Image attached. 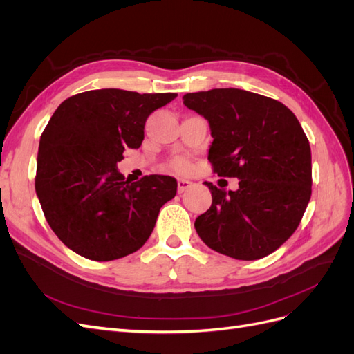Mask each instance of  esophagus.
I'll list each match as a JSON object with an SVG mask.
<instances>
[{
  "instance_id": "esophagus-1",
  "label": "esophagus",
  "mask_w": 354,
  "mask_h": 354,
  "mask_svg": "<svg viewBox=\"0 0 354 354\" xmlns=\"http://www.w3.org/2000/svg\"><path fill=\"white\" fill-rule=\"evenodd\" d=\"M192 186V181L185 180V178H178L177 181V189H178V194H183L185 190H187Z\"/></svg>"
}]
</instances>
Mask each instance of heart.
I'll return each mask as SVG.
<instances>
[{
  "label": "heart",
  "instance_id": "1",
  "mask_svg": "<svg viewBox=\"0 0 354 354\" xmlns=\"http://www.w3.org/2000/svg\"><path fill=\"white\" fill-rule=\"evenodd\" d=\"M173 167H174L177 171H180V173H186V171L190 168V165H189V162H187L186 159H177V160H174Z\"/></svg>",
  "mask_w": 354,
  "mask_h": 354
}]
</instances>
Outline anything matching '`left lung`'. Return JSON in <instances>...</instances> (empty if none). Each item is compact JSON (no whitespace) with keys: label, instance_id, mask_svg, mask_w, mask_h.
Segmentation results:
<instances>
[{"label":"left lung","instance_id":"8db88e82","mask_svg":"<svg viewBox=\"0 0 354 354\" xmlns=\"http://www.w3.org/2000/svg\"><path fill=\"white\" fill-rule=\"evenodd\" d=\"M183 103L209 124L208 160L239 189L205 181L212 203L195 221L211 250L236 260L272 254L295 232L312 196V152L285 104L239 88L187 93Z\"/></svg>","mask_w":354,"mask_h":354}]
</instances>
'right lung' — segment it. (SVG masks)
<instances>
[{"label": "right lung", "mask_w": 354, "mask_h": 354, "mask_svg": "<svg viewBox=\"0 0 354 354\" xmlns=\"http://www.w3.org/2000/svg\"><path fill=\"white\" fill-rule=\"evenodd\" d=\"M176 93L118 88L75 94L41 134L35 190L47 223L69 250L112 261L140 250L177 180L145 176L131 183L118 171L127 147H140L145 124Z\"/></svg>", "instance_id": "right-lung-1"}]
</instances>
